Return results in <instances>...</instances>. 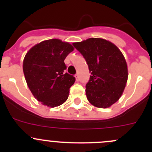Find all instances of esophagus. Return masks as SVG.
<instances>
[{
  "label": "esophagus",
  "mask_w": 152,
  "mask_h": 152,
  "mask_svg": "<svg viewBox=\"0 0 152 152\" xmlns=\"http://www.w3.org/2000/svg\"><path fill=\"white\" fill-rule=\"evenodd\" d=\"M75 77H76V81H79V74H76V75H75Z\"/></svg>",
  "instance_id": "1"
}]
</instances>
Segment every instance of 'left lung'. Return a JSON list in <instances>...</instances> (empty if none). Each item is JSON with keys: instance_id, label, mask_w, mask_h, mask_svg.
I'll return each mask as SVG.
<instances>
[{"instance_id": "obj_1", "label": "left lung", "mask_w": 152, "mask_h": 152, "mask_svg": "<svg viewBox=\"0 0 152 152\" xmlns=\"http://www.w3.org/2000/svg\"><path fill=\"white\" fill-rule=\"evenodd\" d=\"M73 45L84 56L91 73L86 85L87 100L96 107H110L121 98L128 79L123 53L102 38H89Z\"/></svg>"}]
</instances>
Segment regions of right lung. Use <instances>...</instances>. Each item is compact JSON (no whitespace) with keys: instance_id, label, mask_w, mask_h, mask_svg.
Wrapping results in <instances>:
<instances>
[{"instance_id":"add662e5","label":"right lung","mask_w":152,"mask_h":152,"mask_svg":"<svg viewBox=\"0 0 152 152\" xmlns=\"http://www.w3.org/2000/svg\"><path fill=\"white\" fill-rule=\"evenodd\" d=\"M73 49L68 42L51 39L37 44L26 54L23 69L27 85L42 104L55 107L66 102L76 79L65 72L64 60Z\"/></svg>"}]
</instances>
